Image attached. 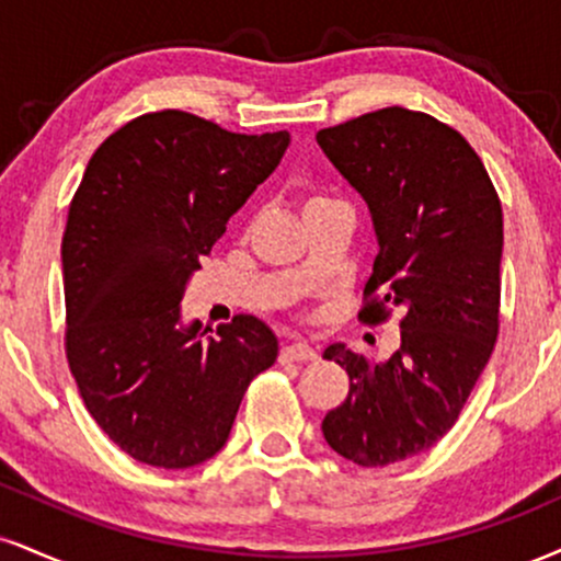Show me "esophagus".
I'll list each match as a JSON object with an SVG mask.
<instances>
[{
    "mask_svg": "<svg viewBox=\"0 0 561 561\" xmlns=\"http://www.w3.org/2000/svg\"><path fill=\"white\" fill-rule=\"evenodd\" d=\"M279 357H282V363H310L319 357V353H316L308 342H293V345L282 347Z\"/></svg>",
    "mask_w": 561,
    "mask_h": 561,
    "instance_id": "34e87169",
    "label": "esophagus"
}]
</instances>
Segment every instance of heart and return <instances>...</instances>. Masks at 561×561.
Segmentation results:
<instances>
[{
  "label": "heart",
  "instance_id": "b5f03b06",
  "mask_svg": "<svg viewBox=\"0 0 561 561\" xmlns=\"http://www.w3.org/2000/svg\"><path fill=\"white\" fill-rule=\"evenodd\" d=\"M319 201H327V198H310L308 204H319ZM308 204H306V206H308Z\"/></svg>",
  "mask_w": 561,
  "mask_h": 561
}]
</instances>
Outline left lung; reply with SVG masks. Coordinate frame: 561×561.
I'll list each match as a JSON object with an SVG mask.
<instances>
[{"label": "left lung", "mask_w": 561, "mask_h": 561, "mask_svg": "<svg viewBox=\"0 0 561 561\" xmlns=\"http://www.w3.org/2000/svg\"><path fill=\"white\" fill-rule=\"evenodd\" d=\"M336 172L366 201L379 253L363 321L404 308L402 342L368 360L342 342L323 350L350 376L329 410L327 444L360 468L408 460L455 426L499 334L502 204L460 133L402 106L363 114L316 135Z\"/></svg>", "instance_id": "1"}]
</instances>
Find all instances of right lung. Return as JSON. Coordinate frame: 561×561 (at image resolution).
I'll list each match as a JSON object with an SVG mask.
<instances>
[{"instance_id":"1","label":"right lung","mask_w":561,"mask_h":561,"mask_svg":"<svg viewBox=\"0 0 561 561\" xmlns=\"http://www.w3.org/2000/svg\"><path fill=\"white\" fill-rule=\"evenodd\" d=\"M289 133L240 135L195 114H144L88 161L67 214V363L99 428L133 460L182 470L227 444L279 353L255 316L206 336L182 321L201 259L279 167Z\"/></svg>"}]
</instances>
